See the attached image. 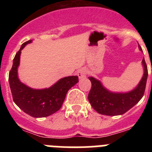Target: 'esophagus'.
<instances>
[{
  "instance_id": "34e87169",
  "label": "esophagus",
  "mask_w": 152,
  "mask_h": 152,
  "mask_svg": "<svg viewBox=\"0 0 152 152\" xmlns=\"http://www.w3.org/2000/svg\"><path fill=\"white\" fill-rule=\"evenodd\" d=\"M77 75L80 79L84 78L86 77V75H87V70L85 68H80L77 71Z\"/></svg>"
}]
</instances>
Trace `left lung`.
I'll use <instances>...</instances> for the list:
<instances>
[{
	"instance_id": "obj_1",
	"label": "left lung",
	"mask_w": 152,
	"mask_h": 152,
	"mask_svg": "<svg viewBox=\"0 0 152 152\" xmlns=\"http://www.w3.org/2000/svg\"><path fill=\"white\" fill-rule=\"evenodd\" d=\"M141 51L142 48L139 46ZM144 75L136 88L127 93H113L106 89L100 80L89 77L91 89L88 94L91 105L98 113L107 116L122 115L139 103L144 95L148 77V68L145 58L142 59Z\"/></svg>"
}]
</instances>
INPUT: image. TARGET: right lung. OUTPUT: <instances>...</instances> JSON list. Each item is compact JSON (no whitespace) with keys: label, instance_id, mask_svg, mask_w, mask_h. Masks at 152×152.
<instances>
[{"label":"right lung","instance_id":"1","mask_svg":"<svg viewBox=\"0 0 152 152\" xmlns=\"http://www.w3.org/2000/svg\"><path fill=\"white\" fill-rule=\"evenodd\" d=\"M32 40L24 42L13 58L9 73V83L14 103L29 116L35 118L46 117L61 109L67 93L78 82L77 76H68L60 79L49 88L36 90L20 82L17 75L21 50Z\"/></svg>","mask_w":152,"mask_h":152}]
</instances>
